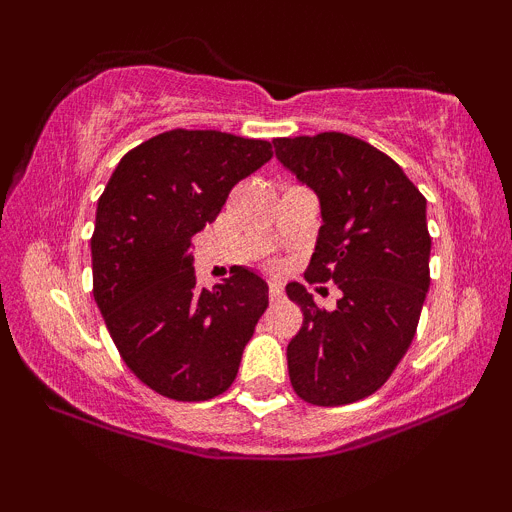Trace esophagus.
I'll use <instances>...</instances> for the list:
<instances>
[{"instance_id": "34e87169", "label": "esophagus", "mask_w": 512, "mask_h": 512, "mask_svg": "<svg viewBox=\"0 0 512 512\" xmlns=\"http://www.w3.org/2000/svg\"><path fill=\"white\" fill-rule=\"evenodd\" d=\"M284 298V284L281 281H269V301H281Z\"/></svg>"}]
</instances>
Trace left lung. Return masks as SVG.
<instances>
[{
  "label": "left lung",
  "instance_id": "obj_1",
  "mask_svg": "<svg viewBox=\"0 0 512 512\" xmlns=\"http://www.w3.org/2000/svg\"><path fill=\"white\" fill-rule=\"evenodd\" d=\"M274 154L320 199L322 226L305 279L332 281L334 310L303 284L286 286L303 310L289 342L296 395L339 407L373 395L407 354L428 284L426 199L390 156L342 132L274 139Z\"/></svg>",
  "mask_w": 512,
  "mask_h": 512
}]
</instances>
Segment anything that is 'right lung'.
Returning <instances> with one entry per match:
<instances>
[{"label": "right lung", "mask_w": 512, "mask_h": 512, "mask_svg": "<svg viewBox=\"0 0 512 512\" xmlns=\"http://www.w3.org/2000/svg\"><path fill=\"white\" fill-rule=\"evenodd\" d=\"M272 144L216 129H170L122 156L96 209L93 298L125 363L158 395L204 402L231 387L269 305L248 267L199 289L192 236Z\"/></svg>", "instance_id": "1"}]
</instances>
